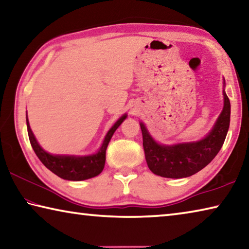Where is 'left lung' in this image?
<instances>
[{
  "mask_svg": "<svg viewBox=\"0 0 249 249\" xmlns=\"http://www.w3.org/2000/svg\"><path fill=\"white\" fill-rule=\"evenodd\" d=\"M225 88V80L223 79ZM224 105L213 127L200 141L163 145L156 142L141 122L142 146L147 165L153 174L163 178H187L203 169L212 161L224 144L231 120V103L223 89Z\"/></svg>",
  "mask_w": 249,
  "mask_h": 249,
  "instance_id": "obj_1",
  "label": "left lung"
}]
</instances>
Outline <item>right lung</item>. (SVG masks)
<instances>
[{
	"instance_id": "obj_1",
	"label": "right lung",
	"mask_w": 249,
	"mask_h": 249,
	"mask_svg": "<svg viewBox=\"0 0 249 249\" xmlns=\"http://www.w3.org/2000/svg\"><path fill=\"white\" fill-rule=\"evenodd\" d=\"M127 114L122 115L117 120L114 125L108 129V132L105 135L102 145L96 151L95 154L87 155V156H75V155H54L49 154L48 151L44 150L41 146L38 144L36 137L29 126L27 112H26V124H27V132L31 145L34 151L39 158L41 162L44 163L46 168L53 172L60 178L70 181H81L93 178L102 172L105 165V153L109 141L115 133V130L119 128V126L125 121Z\"/></svg>"
}]
</instances>
